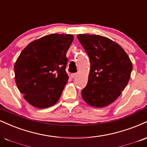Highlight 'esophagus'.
<instances>
[{
	"label": "esophagus",
	"mask_w": 147,
	"mask_h": 147,
	"mask_svg": "<svg viewBox=\"0 0 147 147\" xmlns=\"http://www.w3.org/2000/svg\"><path fill=\"white\" fill-rule=\"evenodd\" d=\"M77 73H72L71 74V77L72 78H75V77H77Z\"/></svg>",
	"instance_id": "esophagus-1"
}]
</instances>
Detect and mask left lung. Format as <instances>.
<instances>
[{
  "label": "left lung",
  "mask_w": 147,
  "mask_h": 147,
  "mask_svg": "<svg viewBox=\"0 0 147 147\" xmlns=\"http://www.w3.org/2000/svg\"><path fill=\"white\" fill-rule=\"evenodd\" d=\"M77 38L90 61L88 84L81 96L92 107H106L127 86L133 68L131 61L121 46L106 37L79 34Z\"/></svg>",
  "instance_id": "obj_1"
}]
</instances>
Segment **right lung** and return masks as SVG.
Wrapping results in <instances>:
<instances>
[{
  "instance_id": "add662e5",
  "label": "right lung",
  "mask_w": 147,
  "mask_h": 147,
  "mask_svg": "<svg viewBox=\"0 0 147 147\" xmlns=\"http://www.w3.org/2000/svg\"><path fill=\"white\" fill-rule=\"evenodd\" d=\"M73 39L70 34H49L21 52L14 64L15 81L30 105L45 109L59 100L69 78L66 53Z\"/></svg>"
}]
</instances>
